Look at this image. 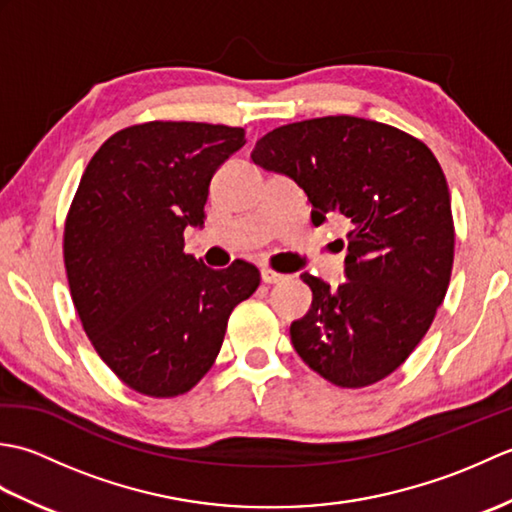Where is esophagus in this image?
<instances>
[{
    "instance_id": "obj_1",
    "label": "esophagus",
    "mask_w": 512,
    "mask_h": 512,
    "mask_svg": "<svg viewBox=\"0 0 512 512\" xmlns=\"http://www.w3.org/2000/svg\"><path fill=\"white\" fill-rule=\"evenodd\" d=\"M284 279H286V275L277 273V270H273V268H264L262 270V281H264V284H279V281H284Z\"/></svg>"
}]
</instances>
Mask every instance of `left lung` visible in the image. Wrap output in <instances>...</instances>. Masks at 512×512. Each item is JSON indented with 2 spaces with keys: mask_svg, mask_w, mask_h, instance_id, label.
<instances>
[{
  "mask_svg": "<svg viewBox=\"0 0 512 512\" xmlns=\"http://www.w3.org/2000/svg\"><path fill=\"white\" fill-rule=\"evenodd\" d=\"M250 158L306 191L314 226L330 213L350 222L343 284L301 275L312 306L292 321L290 339L303 363L350 389L396 372L451 279V195L436 156L391 125L323 116L273 129Z\"/></svg>",
  "mask_w": 512,
  "mask_h": 512,
  "instance_id": "obj_1",
  "label": "left lung"
}]
</instances>
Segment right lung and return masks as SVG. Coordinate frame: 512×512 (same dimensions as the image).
I'll use <instances>...</instances> for the list:
<instances>
[{"label":"right lung","mask_w":512,"mask_h":512,"mask_svg":"<svg viewBox=\"0 0 512 512\" xmlns=\"http://www.w3.org/2000/svg\"><path fill=\"white\" fill-rule=\"evenodd\" d=\"M244 143L242 127L151 121L107 138L85 167L63 231L70 295L94 350L138 394L198 385L259 286L242 259L213 270L184 253L213 173Z\"/></svg>","instance_id":"add662e5"}]
</instances>
